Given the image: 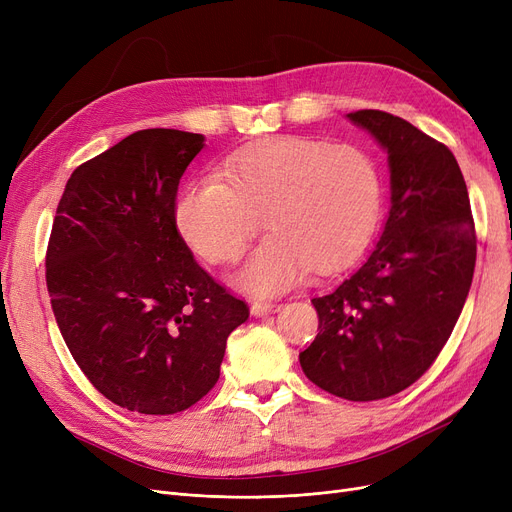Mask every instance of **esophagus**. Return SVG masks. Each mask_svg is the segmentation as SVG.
Instances as JSON below:
<instances>
[{"mask_svg": "<svg viewBox=\"0 0 512 512\" xmlns=\"http://www.w3.org/2000/svg\"><path fill=\"white\" fill-rule=\"evenodd\" d=\"M280 309H282V305H278V303H253V305H251V315H255V317H265V315L276 313V311H280Z\"/></svg>", "mask_w": 512, "mask_h": 512, "instance_id": "obj_1", "label": "esophagus"}]
</instances>
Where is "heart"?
Here are the masks:
<instances>
[{
  "instance_id": "obj_1",
  "label": "heart",
  "mask_w": 512,
  "mask_h": 512,
  "mask_svg": "<svg viewBox=\"0 0 512 512\" xmlns=\"http://www.w3.org/2000/svg\"><path fill=\"white\" fill-rule=\"evenodd\" d=\"M382 172L357 145L282 137L230 155L220 176L188 180L174 203L180 236L213 265L240 259L263 224L272 230L236 274L255 297H272L313 267L351 263L380 220Z\"/></svg>"
}]
</instances>
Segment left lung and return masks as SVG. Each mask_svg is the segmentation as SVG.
<instances>
[{
  "instance_id": "1",
  "label": "left lung",
  "mask_w": 512,
  "mask_h": 512,
  "mask_svg": "<svg viewBox=\"0 0 512 512\" xmlns=\"http://www.w3.org/2000/svg\"><path fill=\"white\" fill-rule=\"evenodd\" d=\"M388 151L390 213L378 245L326 297L299 355L307 378L346 400L398 394L432 367L473 280L477 238L452 151L380 110L346 116Z\"/></svg>"
}]
</instances>
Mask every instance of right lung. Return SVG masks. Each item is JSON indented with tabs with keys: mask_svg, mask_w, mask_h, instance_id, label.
<instances>
[{
	"mask_svg": "<svg viewBox=\"0 0 512 512\" xmlns=\"http://www.w3.org/2000/svg\"><path fill=\"white\" fill-rule=\"evenodd\" d=\"M205 137L132 132L66 182L45 255L68 351L114 405L174 415L220 378L249 307L195 261L174 220L178 182Z\"/></svg>",
	"mask_w": 512,
	"mask_h": 512,
	"instance_id": "right-lung-1",
	"label": "right lung"
}]
</instances>
